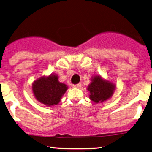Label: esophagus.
I'll list each match as a JSON object with an SVG mask.
<instances>
[{
  "label": "esophagus",
  "instance_id": "obj_1",
  "mask_svg": "<svg viewBox=\"0 0 152 152\" xmlns=\"http://www.w3.org/2000/svg\"><path fill=\"white\" fill-rule=\"evenodd\" d=\"M81 86V83H77V84H74L73 85V87L74 88H80V87Z\"/></svg>",
  "mask_w": 152,
  "mask_h": 152
}]
</instances>
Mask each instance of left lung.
Wrapping results in <instances>:
<instances>
[{
    "instance_id": "1",
    "label": "left lung",
    "mask_w": 152,
    "mask_h": 152,
    "mask_svg": "<svg viewBox=\"0 0 152 152\" xmlns=\"http://www.w3.org/2000/svg\"><path fill=\"white\" fill-rule=\"evenodd\" d=\"M115 86L111 82L103 80L101 76H95L88 86L90 99L96 103L103 102L110 98L114 93Z\"/></svg>"
}]
</instances>
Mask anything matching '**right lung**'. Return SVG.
I'll list each match as a JSON object with an SVG mask.
<instances>
[{"mask_svg":"<svg viewBox=\"0 0 152 152\" xmlns=\"http://www.w3.org/2000/svg\"><path fill=\"white\" fill-rule=\"evenodd\" d=\"M58 76L50 75L41 77L33 84V92L36 99L46 106L56 105L67 90L64 83L58 81Z\"/></svg>","mask_w":152,"mask_h":152,"instance_id":"obj_1","label":"right lung"}]
</instances>
